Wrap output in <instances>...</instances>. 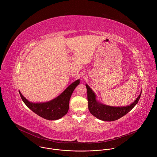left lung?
Wrapping results in <instances>:
<instances>
[{
  "instance_id": "8db88e82",
  "label": "left lung",
  "mask_w": 157,
  "mask_h": 157,
  "mask_svg": "<svg viewBox=\"0 0 157 157\" xmlns=\"http://www.w3.org/2000/svg\"><path fill=\"white\" fill-rule=\"evenodd\" d=\"M87 92L88 108L91 114L98 119L103 121H116L127 114L139 102L142 91L138 98L130 105L122 107H114L105 105L96 99V95L91 88L86 84Z\"/></svg>"
}]
</instances>
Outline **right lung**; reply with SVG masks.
<instances>
[{
  "label": "right lung",
  "instance_id": "right-lung-1",
  "mask_svg": "<svg viewBox=\"0 0 157 157\" xmlns=\"http://www.w3.org/2000/svg\"><path fill=\"white\" fill-rule=\"evenodd\" d=\"M79 82V79L75 81L59 96L46 102H32L22 95L20 91L19 94L25 104L36 114L43 119L55 121L63 117L68 112L70 98L75 89Z\"/></svg>",
  "mask_w": 157,
  "mask_h": 157
}]
</instances>
